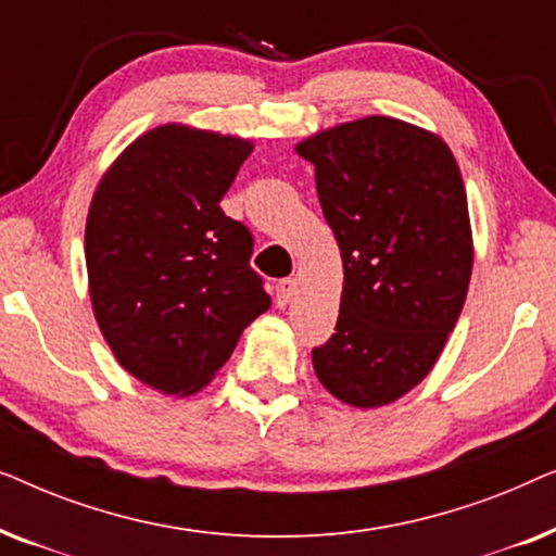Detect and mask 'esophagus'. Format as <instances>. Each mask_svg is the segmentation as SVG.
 <instances>
[{"label": "esophagus", "mask_w": 556, "mask_h": 556, "mask_svg": "<svg viewBox=\"0 0 556 556\" xmlns=\"http://www.w3.org/2000/svg\"><path fill=\"white\" fill-rule=\"evenodd\" d=\"M293 293H295V280L293 278L278 280V283H276L278 306H288V303H291V299H293Z\"/></svg>", "instance_id": "34e87169"}]
</instances>
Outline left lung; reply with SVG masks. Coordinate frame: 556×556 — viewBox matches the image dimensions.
I'll use <instances>...</instances> for the list:
<instances>
[{"instance_id":"8db88e82","label":"left lung","mask_w":556,"mask_h":556,"mask_svg":"<svg viewBox=\"0 0 556 556\" xmlns=\"http://www.w3.org/2000/svg\"><path fill=\"white\" fill-rule=\"evenodd\" d=\"M344 261L337 333L314 369L333 397L382 407L420 384L466 303L473 238L460 169L440 136L367 116L301 141Z\"/></svg>"}]
</instances>
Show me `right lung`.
Masks as SVG:
<instances>
[{
  "label": "right lung",
  "mask_w": 556,
  "mask_h": 556,
  "mask_svg": "<svg viewBox=\"0 0 556 556\" xmlns=\"http://www.w3.org/2000/svg\"><path fill=\"white\" fill-rule=\"evenodd\" d=\"M253 143L181 124L143 134L98 185L86 223L90 301L126 371L200 392L270 308L253 235L219 202Z\"/></svg>",
  "instance_id": "obj_1"
}]
</instances>
